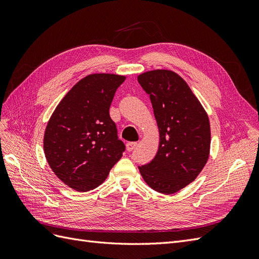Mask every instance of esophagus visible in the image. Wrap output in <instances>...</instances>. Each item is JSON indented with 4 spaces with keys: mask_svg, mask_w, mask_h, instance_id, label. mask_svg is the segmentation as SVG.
Listing matches in <instances>:
<instances>
[{
    "mask_svg": "<svg viewBox=\"0 0 259 259\" xmlns=\"http://www.w3.org/2000/svg\"><path fill=\"white\" fill-rule=\"evenodd\" d=\"M136 147H137V143H127L126 144V150L128 152H131V151L134 150Z\"/></svg>",
    "mask_w": 259,
    "mask_h": 259,
    "instance_id": "esophagus-1",
    "label": "esophagus"
}]
</instances>
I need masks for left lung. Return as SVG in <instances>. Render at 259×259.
Here are the masks:
<instances>
[{
    "label": "left lung",
    "instance_id": "obj_1",
    "mask_svg": "<svg viewBox=\"0 0 259 259\" xmlns=\"http://www.w3.org/2000/svg\"><path fill=\"white\" fill-rule=\"evenodd\" d=\"M150 96L160 142L154 159L138 166L147 185L163 194L192 183L208 160V115L189 85L171 70L156 69L137 76Z\"/></svg>",
    "mask_w": 259,
    "mask_h": 259
}]
</instances>
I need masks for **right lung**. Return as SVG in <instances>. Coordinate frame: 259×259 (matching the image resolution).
Segmentation results:
<instances>
[{
	"instance_id": "obj_1",
	"label": "right lung",
	"mask_w": 259,
	"mask_h": 259,
	"mask_svg": "<svg viewBox=\"0 0 259 259\" xmlns=\"http://www.w3.org/2000/svg\"><path fill=\"white\" fill-rule=\"evenodd\" d=\"M124 75L83 77L55 109L44 133V153L52 170L75 191L103 184L125 146L117 139L109 109Z\"/></svg>"
}]
</instances>
